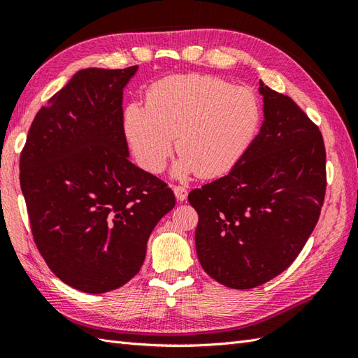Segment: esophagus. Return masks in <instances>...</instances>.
Returning a JSON list of instances; mask_svg holds the SVG:
<instances>
[{
    "label": "esophagus",
    "instance_id": "esophagus-1",
    "mask_svg": "<svg viewBox=\"0 0 358 358\" xmlns=\"http://www.w3.org/2000/svg\"><path fill=\"white\" fill-rule=\"evenodd\" d=\"M172 191L178 201H185L187 199V189L185 186H172Z\"/></svg>",
    "mask_w": 358,
    "mask_h": 358
}]
</instances>
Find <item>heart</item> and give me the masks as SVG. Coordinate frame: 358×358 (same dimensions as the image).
<instances>
[{
	"mask_svg": "<svg viewBox=\"0 0 358 358\" xmlns=\"http://www.w3.org/2000/svg\"><path fill=\"white\" fill-rule=\"evenodd\" d=\"M262 121L254 90L209 75H172L154 83L146 106L131 103L124 132L136 162L149 173L162 172L173 152V169L183 178L196 172L214 178L227 172L254 141Z\"/></svg>",
	"mask_w": 358,
	"mask_h": 358,
	"instance_id": "1",
	"label": "heart"
}]
</instances>
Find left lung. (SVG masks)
Returning a JSON list of instances; mask_svg holds the SVG:
<instances>
[{
  "label": "left lung",
  "mask_w": 358,
  "mask_h": 358,
  "mask_svg": "<svg viewBox=\"0 0 358 358\" xmlns=\"http://www.w3.org/2000/svg\"><path fill=\"white\" fill-rule=\"evenodd\" d=\"M264 121L229 173L194 189L196 255L218 283L252 289L287 269L320 217L322 132L292 98L260 81Z\"/></svg>",
  "instance_id": "8db88e82"
}]
</instances>
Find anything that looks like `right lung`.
I'll return each instance as SVG.
<instances>
[{
	"mask_svg": "<svg viewBox=\"0 0 358 358\" xmlns=\"http://www.w3.org/2000/svg\"><path fill=\"white\" fill-rule=\"evenodd\" d=\"M136 69L75 73L38 110L20 157L35 245L59 280L87 294L135 277L175 206L172 189L127 158L123 89Z\"/></svg>",
	"mask_w": 358,
	"mask_h": 358,
	"instance_id": "1",
	"label": "right lung"
}]
</instances>
